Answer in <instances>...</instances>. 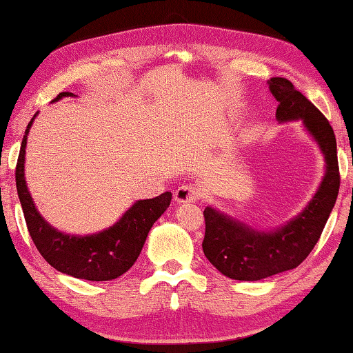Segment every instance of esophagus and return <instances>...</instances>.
<instances>
[{"label":"esophagus","mask_w":353,"mask_h":353,"mask_svg":"<svg viewBox=\"0 0 353 353\" xmlns=\"http://www.w3.org/2000/svg\"><path fill=\"white\" fill-rule=\"evenodd\" d=\"M202 198V191L196 183H182L174 191L177 202H196Z\"/></svg>","instance_id":"esophagus-1"}]
</instances>
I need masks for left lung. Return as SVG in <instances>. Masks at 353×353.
I'll list each match as a JSON object with an SVG mask.
<instances>
[{"instance_id":"8db88e82","label":"left lung","mask_w":353,"mask_h":353,"mask_svg":"<svg viewBox=\"0 0 353 353\" xmlns=\"http://www.w3.org/2000/svg\"><path fill=\"white\" fill-rule=\"evenodd\" d=\"M270 90L279 101V121L302 119L324 154L327 171L305 210L274 232L254 230L212 207L205 208V236L202 241L205 256L225 277L243 282L294 270L307 259L330 216L341 179L336 139L328 119L285 77H271Z\"/></svg>"}]
</instances>
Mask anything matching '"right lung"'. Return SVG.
<instances>
[{
    "label": "right lung",
    "mask_w": 353,
    "mask_h": 353,
    "mask_svg": "<svg viewBox=\"0 0 353 353\" xmlns=\"http://www.w3.org/2000/svg\"><path fill=\"white\" fill-rule=\"evenodd\" d=\"M63 97H73V93L62 92L52 101ZM32 119L21 141L15 182L29 235L35 248L54 270L76 279L103 282L123 276L139 259L152 224L170 207L171 193L166 191L154 199L135 202L117 224L99 234L87 236L62 234L40 216L25 182V148Z\"/></svg>",
    "instance_id": "1"
}]
</instances>
